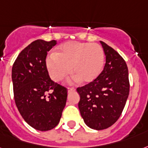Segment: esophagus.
<instances>
[{
  "label": "esophagus",
  "mask_w": 148,
  "mask_h": 148,
  "mask_svg": "<svg viewBox=\"0 0 148 148\" xmlns=\"http://www.w3.org/2000/svg\"><path fill=\"white\" fill-rule=\"evenodd\" d=\"M67 91H68V92H74V91H75V88H67Z\"/></svg>",
  "instance_id": "esophagus-1"
}]
</instances>
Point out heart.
Masks as SVG:
<instances>
[{"mask_svg": "<svg viewBox=\"0 0 148 148\" xmlns=\"http://www.w3.org/2000/svg\"><path fill=\"white\" fill-rule=\"evenodd\" d=\"M46 63L49 76L54 82L61 81L71 69L74 80L89 83L102 71L105 53L97 44L71 42L59 47L56 53L50 54Z\"/></svg>", "mask_w": 148, "mask_h": 148, "instance_id": "b5f03b06", "label": "heart"}]
</instances>
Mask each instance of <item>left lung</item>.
Here are the masks:
<instances>
[{
    "label": "left lung",
    "instance_id": "left-lung-1",
    "mask_svg": "<svg viewBox=\"0 0 148 148\" xmlns=\"http://www.w3.org/2000/svg\"><path fill=\"white\" fill-rule=\"evenodd\" d=\"M104 69L93 82L79 87L78 108L88 127L106 129L121 116L130 92L128 68L123 58L104 42Z\"/></svg>",
    "mask_w": 148,
    "mask_h": 148
}]
</instances>
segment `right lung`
Wrapping results in <instances>:
<instances>
[{"instance_id": "add662e5", "label": "right lung", "mask_w": 148, "mask_h": 148, "mask_svg": "<svg viewBox=\"0 0 148 148\" xmlns=\"http://www.w3.org/2000/svg\"><path fill=\"white\" fill-rule=\"evenodd\" d=\"M56 44L55 40L32 42L19 53L12 66L17 108L27 123L41 131L57 126L67 98V89L52 81L47 71V52Z\"/></svg>"}]
</instances>
